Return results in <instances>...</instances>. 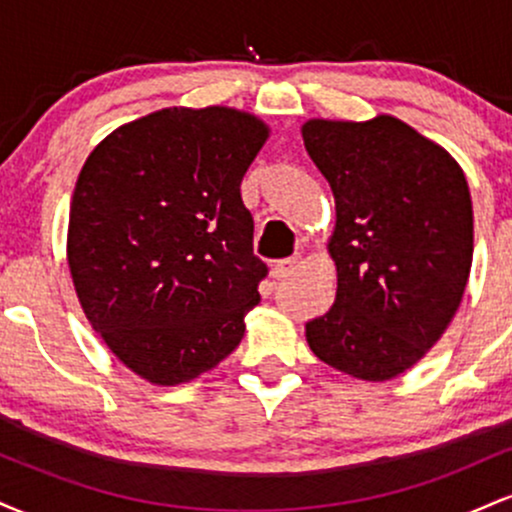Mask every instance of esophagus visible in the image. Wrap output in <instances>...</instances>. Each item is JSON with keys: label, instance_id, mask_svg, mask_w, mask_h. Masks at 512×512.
I'll use <instances>...</instances> for the list:
<instances>
[{"label": "esophagus", "instance_id": "34e87169", "mask_svg": "<svg viewBox=\"0 0 512 512\" xmlns=\"http://www.w3.org/2000/svg\"><path fill=\"white\" fill-rule=\"evenodd\" d=\"M298 264H301V257H286V260H279L272 267L274 279H289V276L296 272Z\"/></svg>", "mask_w": 512, "mask_h": 512}]
</instances>
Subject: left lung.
I'll use <instances>...</instances> for the list:
<instances>
[{"label":"left lung","mask_w":512,"mask_h":512,"mask_svg":"<svg viewBox=\"0 0 512 512\" xmlns=\"http://www.w3.org/2000/svg\"><path fill=\"white\" fill-rule=\"evenodd\" d=\"M301 134L337 204L327 243L337 298L305 339L327 366L385 383L416 366L460 308L474 252L467 178L395 115L310 117Z\"/></svg>","instance_id":"8db88e82"}]
</instances>
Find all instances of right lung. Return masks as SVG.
<instances>
[{
	"mask_svg": "<svg viewBox=\"0 0 512 512\" xmlns=\"http://www.w3.org/2000/svg\"><path fill=\"white\" fill-rule=\"evenodd\" d=\"M267 122L228 105L125 122L81 166L69 207L76 298L117 361L173 387L240 344L267 267L240 180Z\"/></svg>",
	"mask_w": 512,
	"mask_h": 512,
	"instance_id": "right-lung-1",
	"label": "right lung"
}]
</instances>
